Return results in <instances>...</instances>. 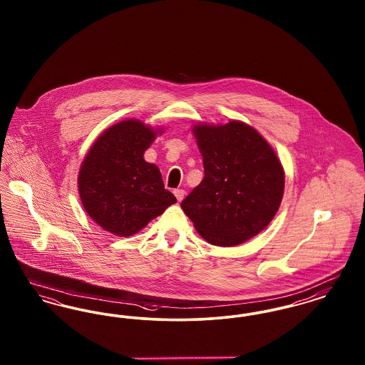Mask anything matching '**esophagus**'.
<instances>
[{"label": "esophagus", "mask_w": 365, "mask_h": 365, "mask_svg": "<svg viewBox=\"0 0 365 365\" xmlns=\"http://www.w3.org/2000/svg\"><path fill=\"white\" fill-rule=\"evenodd\" d=\"M175 197H176V200L180 202L183 198H185V194H186V191L183 190V189H176L174 190Z\"/></svg>", "instance_id": "1"}]
</instances>
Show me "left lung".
Segmentation results:
<instances>
[{"mask_svg": "<svg viewBox=\"0 0 365 365\" xmlns=\"http://www.w3.org/2000/svg\"><path fill=\"white\" fill-rule=\"evenodd\" d=\"M191 131L205 175L180 207L207 242L225 247L246 242L278 212L284 191L282 163L246 123H200Z\"/></svg>", "mask_w": 365, "mask_h": 365, "instance_id": "left-lung-1", "label": "left lung"}]
</instances>
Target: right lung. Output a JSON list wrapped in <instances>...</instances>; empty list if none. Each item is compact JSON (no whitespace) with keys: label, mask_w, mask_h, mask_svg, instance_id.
I'll return each instance as SVG.
<instances>
[{"label":"right lung","mask_w":365,"mask_h":365,"mask_svg":"<svg viewBox=\"0 0 365 365\" xmlns=\"http://www.w3.org/2000/svg\"><path fill=\"white\" fill-rule=\"evenodd\" d=\"M163 128L127 119L96 139L81 165L78 190L87 215L105 231L131 237L176 202L156 164L143 158Z\"/></svg>","instance_id":"1"}]
</instances>
